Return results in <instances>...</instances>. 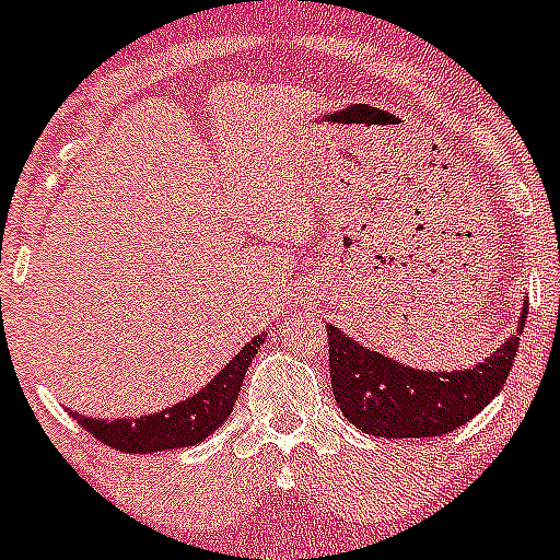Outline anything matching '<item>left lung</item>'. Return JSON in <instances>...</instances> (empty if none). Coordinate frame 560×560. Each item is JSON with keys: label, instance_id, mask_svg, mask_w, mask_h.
<instances>
[{"label": "left lung", "instance_id": "1", "mask_svg": "<svg viewBox=\"0 0 560 560\" xmlns=\"http://www.w3.org/2000/svg\"><path fill=\"white\" fill-rule=\"evenodd\" d=\"M474 369L424 372L377 350H366L328 325L330 385L339 410L355 430L374 438H441L479 416L506 383L525 328Z\"/></svg>", "mask_w": 560, "mask_h": 560}]
</instances>
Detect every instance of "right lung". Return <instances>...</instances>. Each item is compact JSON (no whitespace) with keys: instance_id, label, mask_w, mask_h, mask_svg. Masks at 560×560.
Returning <instances> with one entry per match:
<instances>
[{"instance_id":"1","label":"right lung","mask_w":560,"mask_h":560,"mask_svg":"<svg viewBox=\"0 0 560 560\" xmlns=\"http://www.w3.org/2000/svg\"><path fill=\"white\" fill-rule=\"evenodd\" d=\"M265 336L268 334H259L257 339L241 347V352L205 388H199L197 394L177 401V405L166 407V410L150 412L142 418H114V421L75 416V421L86 432H92L97 441L117 448V452L153 454L166 452V448L197 446L230 418L237 394H241L243 377L248 372V363L257 355Z\"/></svg>"}]
</instances>
